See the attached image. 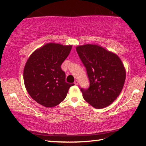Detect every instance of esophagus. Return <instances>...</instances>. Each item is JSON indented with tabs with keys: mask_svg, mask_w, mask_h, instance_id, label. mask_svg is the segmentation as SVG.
<instances>
[{
	"mask_svg": "<svg viewBox=\"0 0 146 146\" xmlns=\"http://www.w3.org/2000/svg\"><path fill=\"white\" fill-rule=\"evenodd\" d=\"M74 84H75V85H78V80H75V82H74Z\"/></svg>",
	"mask_w": 146,
	"mask_h": 146,
	"instance_id": "esophagus-1",
	"label": "esophagus"
}]
</instances>
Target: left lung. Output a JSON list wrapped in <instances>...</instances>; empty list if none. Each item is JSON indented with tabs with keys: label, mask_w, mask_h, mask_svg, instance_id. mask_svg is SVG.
Returning <instances> with one entry per match:
<instances>
[{
	"label": "left lung",
	"mask_w": 146,
	"mask_h": 146,
	"mask_svg": "<svg viewBox=\"0 0 146 146\" xmlns=\"http://www.w3.org/2000/svg\"><path fill=\"white\" fill-rule=\"evenodd\" d=\"M76 49L90 82L88 90L81 89L84 99L96 109L111 104L122 91L126 76L121 59L116 53L95 44L77 46Z\"/></svg>",
	"instance_id": "1"
}]
</instances>
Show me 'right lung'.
I'll return each mask as SVG.
<instances>
[{
  "mask_svg": "<svg viewBox=\"0 0 146 146\" xmlns=\"http://www.w3.org/2000/svg\"><path fill=\"white\" fill-rule=\"evenodd\" d=\"M72 45L49 42L34 51L24 68V82L27 91L36 102L53 108L65 99L74 84L66 82L61 64L68 57Z\"/></svg>",
  "mask_w": 146,
  "mask_h": 146,
  "instance_id": "1",
  "label": "right lung"
}]
</instances>
